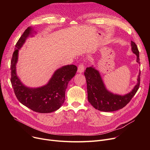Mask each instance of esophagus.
Segmentation results:
<instances>
[{"label": "esophagus", "mask_w": 150, "mask_h": 150, "mask_svg": "<svg viewBox=\"0 0 150 150\" xmlns=\"http://www.w3.org/2000/svg\"><path fill=\"white\" fill-rule=\"evenodd\" d=\"M84 64H83V63H81V64H80L79 66H78L77 72H78V73L81 74V73H83V72H84Z\"/></svg>", "instance_id": "34e87169"}]
</instances>
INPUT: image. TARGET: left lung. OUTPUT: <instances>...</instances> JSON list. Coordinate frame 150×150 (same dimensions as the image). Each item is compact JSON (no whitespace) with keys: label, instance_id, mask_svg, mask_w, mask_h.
Segmentation results:
<instances>
[{"label":"left lung","instance_id":"1","mask_svg":"<svg viewBox=\"0 0 150 150\" xmlns=\"http://www.w3.org/2000/svg\"><path fill=\"white\" fill-rule=\"evenodd\" d=\"M131 45L132 52L137 56V62L140 64L137 47L133 41H131ZM84 74L87 82L88 101L94 108L100 111L112 112L123 108L135 95L140 86V71L136 85L130 92L124 96L114 94L108 91L99 72L93 66L86 68Z\"/></svg>","mask_w":150,"mask_h":150}]
</instances>
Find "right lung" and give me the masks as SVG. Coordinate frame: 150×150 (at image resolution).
<instances>
[{"mask_svg": "<svg viewBox=\"0 0 150 150\" xmlns=\"http://www.w3.org/2000/svg\"><path fill=\"white\" fill-rule=\"evenodd\" d=\"M33 33L32 28L28 27L15 45L11 60V83L16 96L22 105L37 112L50 113L57 111L64 103L66 89L75 75L77 67L73 64L61 67L55 71L48 83L40 88H30L23 84L17 76L16 66L19 50Z\"/></svg>", "mask_w": 150, "mask_h": 150, "instance_id": "1", "label": "right lung"}]
</instances>
